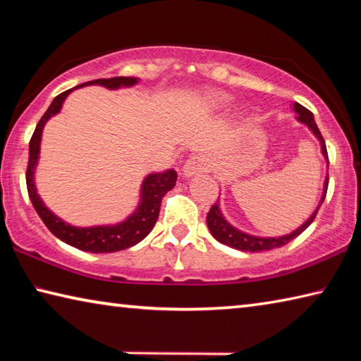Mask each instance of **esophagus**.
<instances>
[{
  "instance_id": "34e87169",
  "label": "esophagus",
  "mask_w": 361,
  "mask_h": 361,
  "mask_svg": "<svg viewBox=\"0 0 361 361\" xmlns=\"http://www.w3.org/2000/svg\"><path fill=\"white\" fill-rule=\"evenodd\" d=\"M207 164L202 157H191L189 161H186L185 166H183V176L185 178H191L194 175H199L205 172Z\"/></svg>"
}]
</instances>
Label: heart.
Instances as JSON below:
<instances>
[{
  "instance_id": "obj_1",
  "label": "heart",
  "mask_w": 361,
  "mask_h": 361,
  "mask_svg": "<svg viewBox=\"0 0 361 361\" xmlns=\"http://www.w3.org/2000/svg\"><path fill=\"white\" fill-rule=\"evenodd\" d=\"M207 100L213 105H226V103H229L231 97L228 94L216 92V90H210V92H207Z\"/></svg>"
}]
</instances>
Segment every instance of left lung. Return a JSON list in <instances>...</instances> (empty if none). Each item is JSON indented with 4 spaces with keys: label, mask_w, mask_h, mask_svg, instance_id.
<instances>
[{
    "label": "left lung",
    "mask_w": 361,
    "mask_h": 361,
    "mask_svg": "<svg viewBox=\"0 0 361 361\" xmlns=\"http://www.w3.org/2000/svg\"><path fill=\"white\" fill-rule=\"evenodd\" d=\"M295 111L298 113V121L302 122L309 127L310 130H312L314 135L317 137V140L320 142L322 146V154L325 156L326 162H328V152H326V145H325V140H323L322 133L319 130V127H317L315 121H314V114L309 111L307 108H304L302 105H299V103H295ZM329 164V162H328ZM326 189H328V173H326V178L325 183H323V194H322V199H320V204L317 207L315 212L312 213L307 218V221L304 224L299 226L296 231L290 232V234L282 235V237H258V235H250L247 232H242L239 229H235L234 226L229 224L226 221V218L223 216L221 210H219V202L213 204L212 209L209 212V215H207V226H209V229L212 232V235L215 237V239L219 243H224V245L232 247L235 250H240V252H264V250H272V248H279V247H283L286 243L291 242L295 237H298L301 234L302 231H305L310 226V223L314 221L315 216H317V212L323 204V200H325V195H326Z\"/></svg>",
    "instance_id": "1"
}]
</instances>
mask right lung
<instances>
[{
	"instance_id": "add662e5",
	"label": "right lung",
	"mask_w": 361,
	"mask_h": 361,
	"mask_svg": "<svg viewBox=\"0 0 361 361\" xmlns=\"http://www.w3.org/2000/svg\"><path fill=\"white\" fill-rule=\"evenodd\" d=\"M138 82L137 78H109V79H95V81H89L84 84L76 85L75 89L82 87V85H92L99 84L106 89H119V87H130ZM73 92V89L65 90L56 99L52 100L51 106L47 108L44 116L39 119L38 126L33 132V137L30 140V152H28V166H27V189L30 200L35 207L36 213H38L42 223L47 226V229L68 245L75 247L82 252L90 253H113L119 252V250L130 248L142 242L146 235L149 234L151 229L159 218V210H161L162 197L173 189L176 183V172L175 170H166L162 173H149L143 180L142 185V195H140V204L137 210L132 215L119 224L114 226H92V228H76L65 223L63 219L54 215V213L42 204L39 194L36 192L35 186V169L39 159V145H41V135L42 129H44L46 122L57 114L68 94Z\"/></svg>"
}]
</instances>
